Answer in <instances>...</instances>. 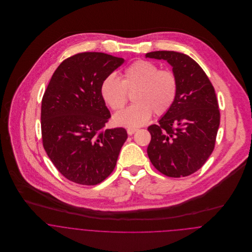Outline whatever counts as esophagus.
<instances>
[{"mask_svg": "<svg viewBox=\"0 0 252 252\" xmlns=\"http://www.w3.org/2000/svg\"><path fill=\"white\" fill-rule=\"evenodd\" d=\"M137 130L138 129H135V128H129V129H127V133H128V135H133Z\"/></svg>", "mask_w": 252, "mask_h": 252, "instance_id": "esophagus-1", "label": "esophagus"}]
</instances>
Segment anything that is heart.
<instances>
[{
  "mask_svg": "<svg viewBox=\"0 0 252 252\" xmlns=\"http://www.w3.org/2000/svg\"><path fill=\"white\" fill-rule=\"evenodd\" d=\"M136 103L116 114L113 122L119 126L139 127L151 117L166 114L173 107L178 94V79L170 70L147 60H138L129 65L120 80L114 74L106 76L100 86V94L111 110L117 112L128 102V93Z\"/></svg>",
  "mask_w": 252,
  "mask_h": 252,
  "instance_id": "b5f03b06",
  "label": "heart"
}]
</instances>
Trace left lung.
Here are the masks:
<instances>
[{
  "instance_id": "obj_1",
  "label": "left lung",
  "mask_w": 252,
  "mask_h": 252,
  "mask_svg": "<svg viewBox=\"0 0 252 252\" xmlns=\"http://www.w3.org/2000/svg\"><path fill=\"white\" fill-rule=\"evenodd\" d=\"M145 57L166 60L178 79L171 109L147 130V155L152 165L170 178L197 172L214 151L220 123L215 88L199 64L176 51H153Z\"/></svg>"
}]
</instances>
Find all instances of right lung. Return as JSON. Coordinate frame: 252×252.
<instances>
[{
	"mask_svg": "<svg viewBox=\"0 0 252 252\" xmlns=\"http://www.w3.org/2000/svg\"><path fill=\"white\" fill-rule=\"evenodd\" d=\"M123 63L102 52L77 53L59 65L43 94L42 144L56 169L72 182L96 185L115 168L128 136L124 128L104 129L110 112L100 86Z\"/></svg>",
	"mask_w": 252,
	"mask_h": 252,
	"instance_id": "right-lung-1",
	"label": "right lung"
}]
</instances>
